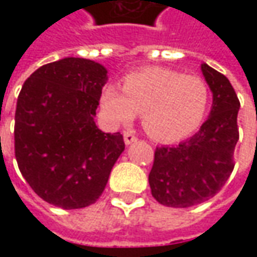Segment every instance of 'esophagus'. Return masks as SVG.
Listing matches in <instances>:
<instances>
[{"mask_svg": "<svg viewBox=\"0 0 257 257\" xmlns=\"http://www.w3.org/2000/svg\"><path fill=\"white\" fill-rule=\"evenodd\" d=\"M123 136H124V143L127 144V146H128V144L134 143V142L137 140V137H136V136H134L132 132H124Z\"/></svg>", "mask_w": 257, "mask_h": 257, "instance_id": "obj_1", "label": "esophagus"}]
</instances>
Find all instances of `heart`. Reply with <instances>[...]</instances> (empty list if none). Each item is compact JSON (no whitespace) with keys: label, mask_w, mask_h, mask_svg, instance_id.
<instances>
[{"label":"heart","mask_w":257,"mask_h":257,"mask_svg":"<svg viewBox=\"0 0 257 257\" xmlns=\"http://www.w3.org/2000/svg\"><path fill=\"white\" fill-rule=\"evenodd\" d=\"M210 105V90L196 75L167 68H146L123 78V90L105 85L100 107L114 125L130 124L137 113L147 134L162 143L192 136L203 123Z\"/></svg>","instance_id":"obj_1"}]
</instances>
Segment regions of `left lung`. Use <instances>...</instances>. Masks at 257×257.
Returning <instances> with one entry per match:
<instances>
[{"instance_id":"obj_1","label":"left lung","mask_w":257,"mask_h":257,"mask_svg":"<svg viewBox=\"0 0 257 257\" xmlns=\"http://www.w3.org/2000/svg\"><path fill=\"white\" fill-rule=\"evenodd\" d=\"M202 73L213 94L210 115L200 130L174 147H157L149 174L153 197L169 207H190L219 192L232 174L239 140V98L230 81L206 63Z\"/></svg>"}]
</instances>
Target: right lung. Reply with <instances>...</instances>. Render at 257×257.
<instances>
[{
  "label": "right lung",
  "mask_w": 257,
  "mask_h": 257,
  "mask_svg": "<svg viewBox=\"0 0 257 257\" xmlns=\"http://www.w3.org/2000/svg\"><path fill=\"white\" fill-rule=\"evenodd\" d=\"M105 67L67 57L27 78L15 110V159L43 200L65 210L93 204L124 152L123 136L94 121Z\"/></svg>",
  "instance_id": "right-lung-1"
}]
</instances>
